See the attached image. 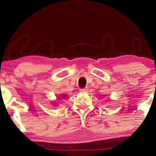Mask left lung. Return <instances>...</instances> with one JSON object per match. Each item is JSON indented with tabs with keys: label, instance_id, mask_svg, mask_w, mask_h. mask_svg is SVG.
Masks as SVG:
<instances>
[{
	"label": "left lung",
	"instance_id": "1",
	"mask_svg": "<svg viewBox=\"0 0 156 156\" xmlns=\"http://www.w3.org/2000/svg\"><path fill=\"white\" fill-rule=\"evenodd\" d=\"M63 98H65V96H63Z\"/></svg>",
	"mask_w": 156,
	"mask_h": 156
}]
</instances>
